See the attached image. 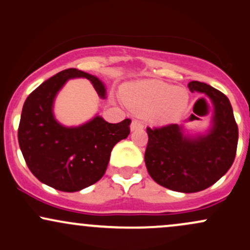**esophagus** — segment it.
Returning <instances> with one entry per match:
<instances>
[{
	"instance_id": "obj_1",
	"label": "esophagus",
	"mask_w": 250,
	"mask_h": 250,
	"mask_svg": "<svg viewBox=\"0 0 250 250\" xmlns=\"http://www.w3.org/2000/svg\"><path fill=\"white\" fill-rule=\"evenodd\" d=\"M143 127H144V125H143V123L138 119H134V120H132V123H131V131L140 130V128H143Z\"/></svg>"
}]
</instances>
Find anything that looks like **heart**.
<instances>
[{
    "instance_id": "1",
    "label": "heart",
    "mask_w": 250,
    "mask_h": 250,
    "mask_svg": "<svg viewBox=\"0 0 250 250\" xmlns=\"http://www.w3.org/2000/svg\"><path fill=\"white\" fill-rule=\"evenodd\" d=\"M125 103L138 112H151L156 124H169L183 113L189 103V95L183 88L157 80L140 81L123 88Z\"/></svg>"
}]
</instances>
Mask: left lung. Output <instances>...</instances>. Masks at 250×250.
<instances>
[{"label":"left lung","mask_w":250,"mask_h":250,"mask_svg":"<svg viewBox=\"0 0 250 250\" xmlns=\"http://www.w3.org/2000/svg\"><path fill=\"white\" fill-rule=\"evenodd\" d=\"M188 87L212 102L211 128L204 136L190 137L177 124L147 127L145 164L159 186L189 193L211 187L230 169L236 156L238 128L230 102L222 92L200 81H191Z\"/></svg>","instance_id":"left-lung-1"}]
</instances>
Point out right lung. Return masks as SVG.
Instances as JSON below:
<instances>
[{
	"label": "right lung",
	"instance_id": "right-lung-1",
	"mask_svg": "<svg viewBox=\"0 0 250 250\" xmlns=\"http://www.w3.org/2000/svg\"><path fill=\"white\" fill-rule=\"evenodd\" d=\"M72 78H86L104 98L106 89L94 75L68 68L42 83L26 99L20 119L19 145L39 181L64 192L97 183L107 169L114 145L130 134L131 119L110 124L97 116L86 124L66 127L55 120L53 104Z\"/></svg>",
	"mask_w": 250,
	"mask_h": 250
}]
</instances>
